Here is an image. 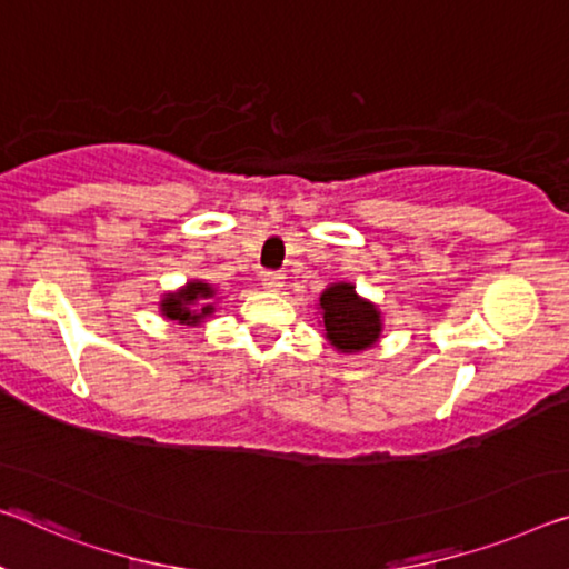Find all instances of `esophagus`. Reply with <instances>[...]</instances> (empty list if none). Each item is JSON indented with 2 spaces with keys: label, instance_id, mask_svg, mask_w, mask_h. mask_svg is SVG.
Returning a JSON list of instances; mask_svg holds the SVG:
<instances>
[{
  "label": "esophagus",
  "instance_id": "1",
  "mask_svg": "<svg viewBox=\"0 0 569 569\" xmlns=\"http://www.w3.org/2000/svg\"><path fill=\"white\" fill-rule=\"evenodd\" d=\"M261 284H264L267 290H272V292L282 290V284H284V274H279V272H264V277H261Z\"/></svg>",
  "mask_w": 569,
  "mask_h": 569
}]
</instances>
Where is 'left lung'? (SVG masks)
I'll use <instances>...</instances> for the list:
<instances>
[{"label": "left lung", "instance_id": "8db88e82", "mask_svg": "<svg viewBox=\"0 0 569 569\" xmlns=\"http://www.w3.org/2000/svg\"><path fill=\"white\" fill-rule=\"evenodd\" d=\"M322 326L326 336L338 351H363L381 333L379 312L371 302H363L356 295L353 284H333L320 297Z\"/></svg>", "mask_w": 569, "mask_h": 569}]
</instances>
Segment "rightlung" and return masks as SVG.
I'll return each mask as SVG.
<instances>
[{
  "label": "right lung",
  "instance_id": "obj_1",
  "mask_svg": "<svg viewBox=\"0 0 569 569\" xmlns=\"http://www.w3.org/2000/svg\"><path fill=\"white\" fill-rule=\"evenodd\" d=\"M213 297V290L203 282H190L186 290L178 295H170L168 300L162 302V312L168 315L170 320H180L186 326H193V322H200L206 315L213 312V305H203V308L196 310L198 300H208Z\"/></svg>",
  "mask_w": 569,
  "mask_h": 569
}]
</instances>
